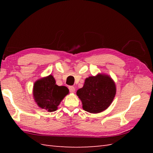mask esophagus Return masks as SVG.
<instances>
[{
  "instance_id": "obj_1",
  "label": "esophagus",
  "mask_w": 153,
  "mask_h": 153,
  "mask_svg": "<svg viewBox=\"0 0 153 153\" xmlns=\"http://www.w3.org/2000/svg\"><path fill=\"white\" fill-rule=\"evenodd\" d=\"M69 91H70L71 92H74L75 90H76V88H75L74 86H69Z\"/></svg>"
}]
</instances>
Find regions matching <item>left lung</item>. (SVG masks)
Segmentation results:
<instances>
[{"instance_id": "left-lung-1", "label": "left lung", "mask_w": 153, "mask_h": 153, "mask_svg": "<svg viewBox=\"0 0 153 153\" xmlns=\"http://www.w3.org/2000/svg\"><path fill=\"white\" fill-rule=\"evenodd\" d=\"M76 94L81 100L83 109L98 113L107 109L113 102L116 94L115 84L108 75L98 74L87 77L84 86Z\"/></svg>"}]
</instances>
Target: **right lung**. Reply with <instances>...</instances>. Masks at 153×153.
Masks as SVG:
<instances>
[{"label":"right lung","mask_w":153,"mask_h":153,"mask_svg":"<svg viewBox=\"0 0 153 153\" xmlns=\"http://www.w3.org/2000/svg\"><path fill=\"white\" fill-rule=\"evenodd\" d=\"M69 94L66 86H59L52 75L42 77L33 84V95L35 102L41 108L48 112L55 111L61 100Z\"/></svg>","instance_id":"obj_1"}]
</instances>
